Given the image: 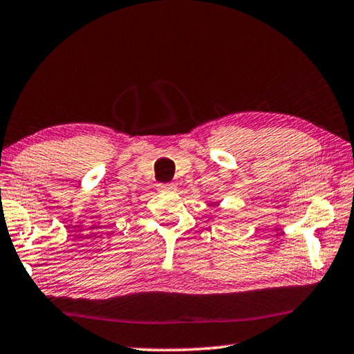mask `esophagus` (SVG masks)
<instances>
[{
	"mask_svg": "<svg viewBox=\"0 0 354 354\" xmlns=\"http://www.w3.org/2000/svg\"><path fill=\"white\" fill-rule=\"evenodd\" d=\"M175 184H159L158 190L162 192V194H173L175 192Z\"/></svg>",
	"mask_w": 354,
	"mask_h": 354,
	"instance_id": "1",
	"label": "esophagus"
}]
</instances>
